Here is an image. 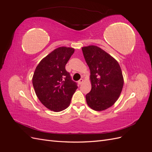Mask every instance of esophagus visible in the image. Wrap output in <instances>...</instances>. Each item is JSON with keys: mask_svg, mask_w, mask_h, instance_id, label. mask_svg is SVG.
Segmentation results:
<instances>
[{"mask_svg": "<svg viewBox=\"0 0 152 152\" xmlns=\"http://www.w3.org/2000/svg\"><path fill=\"white\" fill-rule=\"evenodd\" d=\"M83 82H84V80L82 79H81L79 81H78V83H79V84H82V83H83Z\"/></svg>", "mask_w": 152, "mask_h": 152, "instance_id": "esophagus-1", "label": "esophagus"}]
</instances>
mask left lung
Segmentation results:
<instances>
[{
	"label": "left lung",
	"mask_w": 152,
	"mask_h": 152,
	"mask_svg": "<svg viewBox=\"0 0 152 152\" xmlns=\"http://www.w3.org/2000/svg\"><path fill=\"white\" fill-rule=\"evenodd\" d=\"M90 72L91 90L86 95L89 107L96 111L111 107L120 96L124 77L118 63L96 45L82 48Z\"/></svg>",
	"instance_id": "obj_1"
}]
</instances>
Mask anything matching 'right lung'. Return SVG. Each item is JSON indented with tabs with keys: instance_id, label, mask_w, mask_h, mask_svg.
<instances>
[{
	"instance_id": "obj_1",
	"label": "right lung",
	"mask_w": 152,
	"mask_h": 152,
	"mask_svg": "<svg viewBox=\"0 0 152 152\" xmlns=\"http://www.w3.org/2000/svg\"><path fill=\"white\" fill-rule=\"evenodd\" d=\"M75 51L72 48L59 47L44 58L37 66L32 83L40 102L58 112L69 107L77 89L65 65Z\"/></svg>"
}]
</instances>
